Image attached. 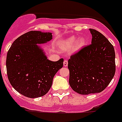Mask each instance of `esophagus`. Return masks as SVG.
Returning <instances> with one entry per match:
<instances>
[{"label":"esophagus","instance_id":"obj_1","mask_svg":"<svg viewBox=\"0 0 122 122\" xmlns=\"http://www.w3.org/2000/svg\"><path fill=\"white\" fill-rule=\"evenodd\" d=\"M67 64H68V61H67V59H65L64 61V63H63V65H64V67H67Z\"/></svg>","mask_w":122,"mask_h":122}]
</instances>
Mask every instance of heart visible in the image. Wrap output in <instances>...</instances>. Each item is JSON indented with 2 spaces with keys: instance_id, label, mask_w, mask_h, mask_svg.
<instances>
[{
  "instance_id": "obj_1",
  "label": "heart",
  "mask_w": 122,
  "mask_h": 122,
  "mask_svg": "<svg viewBox=\"0 0 122 122\" xmlns=\"http://www.w3.org/2000/svg\"><path fill=\"white\" fill-rule=\"evenodd\" d=\"M76 43L75 44V43ZM87 43V41L86 38L84 37H80L78 39L77 37L73 36H71L68 38L61 41L59 43V48L63 51H68L69 49H71L73 46V45L75 44L74 47V50L75 51H80L84 46Z\"/></svg>"
}]
</instances>
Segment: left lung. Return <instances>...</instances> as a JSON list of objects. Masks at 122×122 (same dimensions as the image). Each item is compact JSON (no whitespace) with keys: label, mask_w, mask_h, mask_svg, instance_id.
Returning <instances> with one entry per match:
<instances>
[{"label":"left lung","mask_w":122,"mask_h":122,"mask_svg":"<svg viewBox=\"0 0 122 122\" xmlns=\"http://www.w3.org/2000/svg\"><path fill=\"white\" fill-rule=\"evenodd\" d=\"M92 41L72 55L68 60L69 83L79 94L101 92L109 84L115 72L113 45L102 33L89 29Z\"/></svg>","instance_id":"1"}]
</instances>
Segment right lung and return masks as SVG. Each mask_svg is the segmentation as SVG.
Returning a JSON list of instances; mask_svg holds the SVG:
<instances>
[{
  "mask_svg": "<svg viewBox=\"0 0 122 122\" xmlns=\"http://www.w3.org/2000/svg\"><path fill=\"white\" fill-rule=\"evenodd\" d=\"M50 32L30 31L17 38L8 51L6 67L9 82L20 94L30 98L45 95L64 59H48L39 45L53 38Z\"/></svg>",
  "mask_w": 122,
  "mask_h": 122,
  "instance_id": "1",
  "label": "right lung"
}]
</instances>
